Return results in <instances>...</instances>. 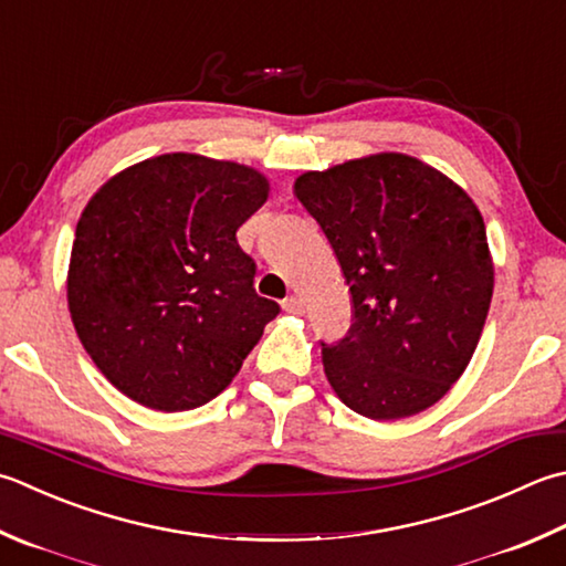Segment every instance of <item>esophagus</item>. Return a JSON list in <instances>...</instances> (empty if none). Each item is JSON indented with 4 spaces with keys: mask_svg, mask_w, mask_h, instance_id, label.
I'll return each instance as SVG.
<instances>
[{
    "mask_svg": "<svg viewBox=\"0 0 566 566\" xmlns=\"http://www.w3.org/2000/svg\"><path fill=\"white\" fill-rule=\"evenodd\" d=\"M282 308L286 314H294V316L304 314V304H302V298H298V296H286L282 302Z\"/></svg>",
    "mask_w": 566,
    "mask_h": 566,
    "instance_id": "obj_1",
    "label": "esophagus"
}]
</instances>
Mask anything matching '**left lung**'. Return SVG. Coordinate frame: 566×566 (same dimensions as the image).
I'll return each instance as SVG.
<instances>
[{
	"instance_id": "8db88e82",
	"label": "left lung",
	"mask_w": 566,
	"mask_h": 566,
	"mask_svg": "<svg viewBox=\"0 0 566 566\" xmlns=\"http://www.w3.org/2000/svg\"><path fill=\"white\" fill-rule=\"evenodd\" d=\"M294 196L350 292L348 336L321 348L338 400L375 422L437 405L469 368L491 308L495 270L479 206L400 151L306 171Z\"/></svg>"
}]
</instances>
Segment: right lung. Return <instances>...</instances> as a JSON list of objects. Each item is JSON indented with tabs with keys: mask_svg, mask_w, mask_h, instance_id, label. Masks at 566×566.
<instances>
[{
	"mask_svg": "<svg viewBox=\"0 0 566 566\" xmlns=\"http://www.w3.org/2000/svg\"><path fill=\"white\" fill-rule=\"evenodd\" d=\"M270 196L248 164L169 151L127 166L83 208L69 312L97 370L129 400L184 412L240 373L280 306L254 294L235 232Z\"/></svg>",
	"mask_w": 566,
	"mask_h": 566,
	"instance_id": "add662e5",
	"label": "right lung"
}]
</instances>
